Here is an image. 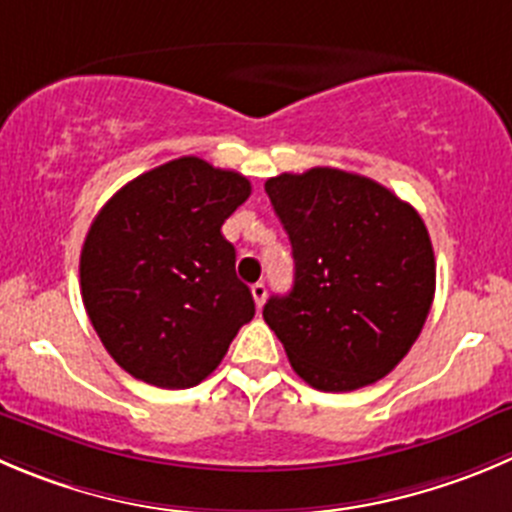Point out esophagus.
Returning a JSON list of instances; mask_svg holds the SVG:
<instances>
[{"mask_svg":"<svg viewBox=\"0 0 512 512\" xmlns=\"http://www.w3.org/2000/svg\"><path fill=\"white\" fill-rule=\"evenodd\" d=\"M251 294H253V301H256V306H264L266 301V284H253L251 286Z\"/></svg>","mask_w":512,"mask_h":512,"instance_id":"esophagus-1","label":"esophagus"}]
</instances>
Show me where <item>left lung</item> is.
Segmentation results:
<instances>
[{
	"label": "left lung",
	"instance_id": "obj_1",
	"mask_svg": "<svg viewBox=\"0 0 512 512\" xmlns=\"http://www.w3.org/2000/svg\"><path fill=\"white\" fill-rule=\"evenodd\" d=\"M294 253V286L266 324L294 372L321 392L387 377L420 337L435 299V253L410 203L364 175L311 168L266 180Z\"/></svg>",
	"mask_w": 512,
	"mask_h": 512
}]
</instances>
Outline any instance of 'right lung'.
Here are the masks:
<instances>
[{"instance_id": "1", "label": "right lung", "mask_w": 512, "mask_h": 512, "mask_svg": "<svg viewBox=\"0 0 512 512\" xmlns=\"http://www.w3.org/2000/svg\"><path fill=\"white\" fill-rule=\"evenodd\" d=\"M248 196L241 173L186 155L130 180L95 216L80 253L82 301L107 354L135 379L196 387L253 319L221 233Z\"/></svg>"}]
</instances>
